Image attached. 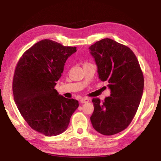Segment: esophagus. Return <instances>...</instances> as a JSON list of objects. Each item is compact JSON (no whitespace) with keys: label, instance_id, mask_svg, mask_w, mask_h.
I'll return each mask as SVG.
<instances>
[{"label":"esophagus","instance_id":"1","mask_svg":"<svg viewBox=\"0 0 161 161\" xmlns=\"http://www.w3.org/2000/svg\"><path fill=\"white\" fill-rule=\"evenodd\" d=\"M89 100H90L89 98H88V97H83V98L81 99L80 102H81V103L84 104V103H86V102H89Z\"/></svg>","mask_w":161,"mask_h":161}]
</instances>
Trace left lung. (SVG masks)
Masks as SVG:
<instances>
[{
    "label": "left lung",
    "mask_w": 161,
    "mask_h": 161,
    "mask_svg": "<svg viewBox=\"0 0 161 161\" xmlns=\"http://www.w3.org/2000/svg\"><path fill=\"white\" fill-rule=\"evenodd\" d=\"M89 50L99 78L107 81L111 89V96L104 101L93 99L91 121L101 134L114 135L125 130L134 118L142 95L144 77L135 54L127 46L107 38L91 45Z\"/></svg>",
    "instance_id": "obj_1"
}]
</instances>
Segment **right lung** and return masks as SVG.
Returning a JSON list of instances; mask_svg holds the SVG:
<instances>
[{"instance_id":"1","label":"right lung","mask_w":161,"mask_h":161,"mask_svg":"<svg viewBox=\"0 0 161 161\" xmlns=\"http://www.w3.org/2000/svg\"><path fill=\"white\" fill-rule=\"evenodd\" d=\"M76 51V47L43 39L27 50L16 66L12 91L17 108L30 127L46 136L66 131L79 107L77 100L54 88L68 57Z\"/></svg>"}]
</instances>
